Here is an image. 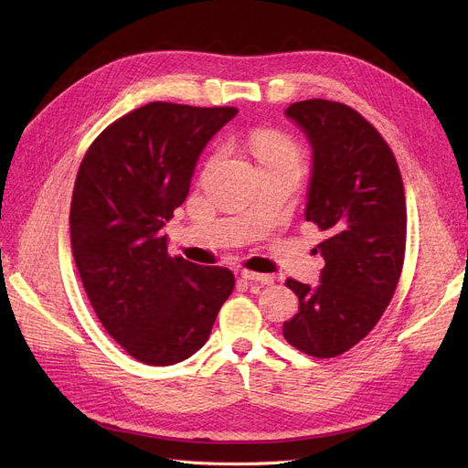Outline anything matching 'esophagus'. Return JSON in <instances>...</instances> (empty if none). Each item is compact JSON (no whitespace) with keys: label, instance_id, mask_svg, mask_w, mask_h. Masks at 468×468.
<instances>
[{"label":"esophagus","instance_id":"1","mask_svg":"<svg viewBox=\"0 0 468 468\" xmlns=\"http://www.w3.org/2000/svg\"><path fill=\"white\" fill-rule=\"evenodd\" d=\"M239 277H242L244 281H256V282H261V285H271V282H273V277H271V275L253 273V271H248V269H242V271H239Z\"/></svg>","mask_w":468,"mask_h":468}]
</instances>
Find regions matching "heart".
Returning a JSON list of instances; mask_svg holds the SVG:
<instances>
[{"label": "heart", "instance_id": "obj_1", "mask_svg": "<svg viewBox=\"0 0 468 468\" xmlns=\"http://www.w3.org/2000/svg\"><path fill=\"white\" fill-rule=\"evenodd\" d=\"M250 148L263 169L275 165H301L299 146L277 131H256L250 136Z\"/></svg>", "mask_w": 468, "mask_h": 468}]
</instances>
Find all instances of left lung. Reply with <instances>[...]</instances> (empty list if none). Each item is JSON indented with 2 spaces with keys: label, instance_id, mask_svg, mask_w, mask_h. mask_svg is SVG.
Wrapping results in <instances>:
<instances>
[{
  "label": "left lung",
  "instance_id": "left-lung-1",
  "mask_svg": "<svg viewBox=\"0 0 468 468\" xmlns=\"http://www.w3.org/2000/svg\"><path fill=\"white\" fill-rule=\"evenodd\" d=\"M313 148L306 220L325 232L316 287L294 279L299 313L287 342L313 357H335L369 334L399 285L406 250V197L385 138L344 103L308 99L285 111Z\"/></svg>",
  "mask_w": 468,
  "mask_h": 468
}]
</instances>
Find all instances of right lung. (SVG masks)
<instances>
[{"mask_svg": "<svg viewBox=\"0 0 468 468\" xmlns=\"http://www.w3.org/2000/svg\"><path fill=\"white\" fill-rule=\"evenodd\" d=\"M236 112L148 103L107 126L81 160L69 208L78 273L103 328L146 365L199 351L234 289L226 267L169 256L162 229L208 140Z\"/></svg>", "mask_w": 468, "mask_h": 468, "instance_id": "right-lung-1", "label": "right lung"}]
</instances>
